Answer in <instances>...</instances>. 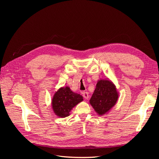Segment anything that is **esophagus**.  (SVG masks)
Listing matches in <instances>:
<instances>
[{
    "instance_id": "esophagus-1",
    "label": "esophagus",
    "mask_w": 159,
    "mask_h": 159,
    "mask_svg": "<svg viewBox=\"0 0 159 159\" xmlns=\"http://www.w3.org/2000/svg\"><path fill=\"white\" fill-rule=\"evenodd\" d=\"M82 95L84 98L85 99H88L89 98V95L88 92H85V91H84V92H82Z\"/></svg>"
}]
</instances>
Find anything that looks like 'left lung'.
Wrapping results in <instances>:
<instances>
[{"label":"left lung","mask_w":159,"mask_h":159,"mask_svg":"<svg viewBox=\"0 0 159 159\" xmlns=\"http://www.w3.org/2000/svg\"><path fill=\"white\" fill-rule=\"evenodd\" d=\"M119 93L116 86L108 78L98 81L89 103L98 115L107 114L116 104Z\"/></svg>","instance_id":"left-lung-1"}]
</instances>
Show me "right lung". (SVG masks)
Instances as JSON below:
<instances>
[{
	"mask_svg": "<svg viewBox=\"0 0 159 159\" xmlns=\"http://www.w3.org/2000/svg\"><path fill=\"white\" fill-rule=\"evenodd\" d=\"M82 101V96L74 93L70 87L66 86L55 92L52 100V107L57 117L64 118L69 116L71 110Z\"/></svg>",
	"mask_w": 159,
	"mask_h": 159,
	"instance_id": "1",
	"label": "right lung"
}]
</instances>
